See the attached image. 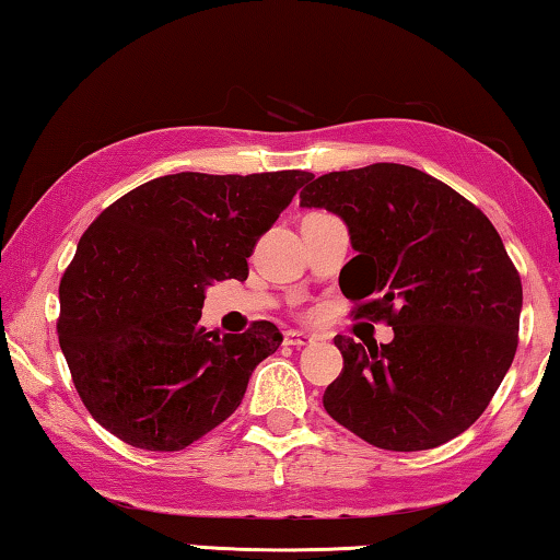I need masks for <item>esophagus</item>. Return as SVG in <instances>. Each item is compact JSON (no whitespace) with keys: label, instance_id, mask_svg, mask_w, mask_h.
<instances>
[{"label":"esophagus","instance_id":"esophagus-1","mask_svg":"<svg viewBox=\"0 0 560 560\" xmlns=\"http://www.w3.org/2000/svg\"><path fill=\"white\" fill-rule=\"evenodd\" d=\"M283 340H287V346L301 348V346L316 343V336L314 334H306V330H287V334H283Z\"/></svg>","mask_w":560,"mask_h":560}]
</instances>
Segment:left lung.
Instances as JSON below:
<instances>
[{
	"instance_id": "1",
	"label": "left lung",
	"mask_w": 560,
	"mask_h": 560,
	"mask_svg": "<svg viewBox=\"0 0 560 560\" xmlns=\"http://www.w3.org/2000/svg\"><path fill=\"white\" fill-rule=\"evenodd\" d=\"M301 207L346 222L358 257L340 291L355 318L395 334L368 349L336 336L343 373L326 387V412L393 452L440 447L471 428L516 355L524 301L494 224L450 185L397 163L320 175Z\"/></svg>"
}]
</instances>
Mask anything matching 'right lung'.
<instances>
[{
	"label": "right lung",
	"instance_id": "1",
	"mask_svg": "<svg viewBox=\"0 0 560 560\" xmlns=\"http://www.w3.org/2000/svg\"><path fill=\"white\" fill-rule=\"evenodd\" d=\"M303 170L155 177L106 207L66 269L59 343L93 420L138 450L177 452L224 422L283 336L200 326L205 289L244 281Z\"/></svg>",
	"mask_w": 560,
	"mask_h": 560
}]
</instances>
